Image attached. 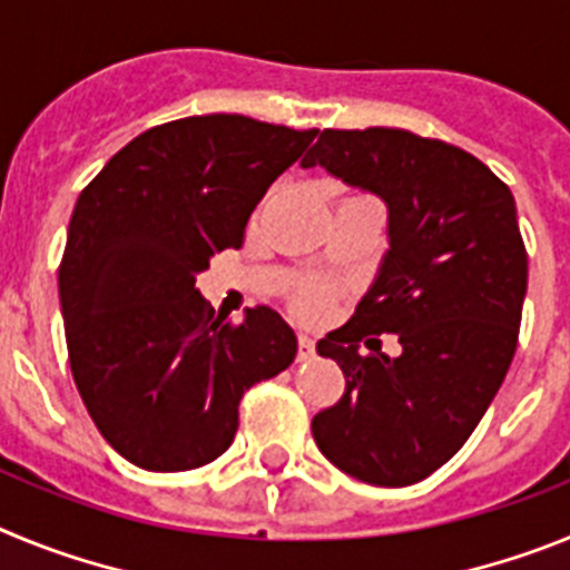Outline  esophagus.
I'll return each instance as SVG.
<instances>
[{"instance_id":"1","label":"esophagus","mask_w":570,"mask_h":570,"mask_svg":"<svg viewBox=\"0 0 570 570\" xmlns=\"http://www.w3.org/2000/svg\"><path fill=\"white\" fill-rule=\"evenodd\" d=\"M296 345H299V351H296V360H299V362L314 360V356H316V342L311 340V336L299 334V340H296Z\"/></svg>"}]
</instances>
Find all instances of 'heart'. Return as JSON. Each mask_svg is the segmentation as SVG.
Returning a JSON list of instances; mask_svg holds the SVG:
<instances>
[{
    "instance_id": "1",
    "label": "heart",
    "mask_w": 570,
    "mask_h": 570,
    "mask_svg": "<svg viewBox=\"0 0 570 570\" xmlns=\"http://www.w3.org/2000/svg\"><path fill=\"white\" fill-rule=\"evenodd\" d=\"M294 308H296V314L308 316V320H316V316L328 314L331 291L322 288V285H311V288H305L296 294Z\"/></svg>"
}]
</instances>
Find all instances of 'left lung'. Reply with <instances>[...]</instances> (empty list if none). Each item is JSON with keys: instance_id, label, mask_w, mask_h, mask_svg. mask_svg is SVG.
Here are the masks:
<instances>
[{"instance_id": "left-lung-1", "label": "left lung", "mask_w": 570, "mask_h": 570, "mask_svg": "<svg viewBox=\"0 0 570 570\" xmlns=\"http://www.w3.org/2000/svg\"><path fill=\"white\" fill-rule=\"evenodd\" d=\"M302 165L380 194L391 236L374 288L316 345L345 394L311 431L356 480L414 485L465 445L511 367L528 288L513 194L468 150L400 128H325ZM380 333L401 336L396 361L358 354Z\"/></svg>"}]
</instances>
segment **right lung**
Segmentation results:
<instances>
[{
  "label": "right lung",
  "instance_id": "right-lung-1",
  "mask_svg": "<svg viewBox=\"0 0 570 570\" xmlns=\"http://www.w3.org/2000/svg\"><path fill=\"white\" fill-rule=\"evenodd\" d=\"M316 128L185 116L130 139L70 216L59 262L65 342L90 420L145 471L223 456L250 385L294 362L276 311L214 314L196 291L214 250L242 248L250 210Z\"/></svg>",
  "mask_w": 570,
  "mask_h": 570
}]
</instances>
